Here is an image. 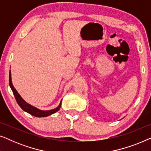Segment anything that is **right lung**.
Listing matches in <instances>:
<instances>
[{
  "label": "right lung",
  "instance_id": "obj_1",
  "mask_svg": "<svg viewBox=\"0 0 151 151\" xmlns=\"http://www.w3.org/2000/svg\"><path fill=\"white\" fill-rule=\"evenodd\" d=\"M9 86L11 87L12 91H13V93L14 95V97H15L16 102L18 104V105L20 106L22 110L24 111H26L27 113H29L33 116L38 117H47L49 115H52L55 112H57L58 111L60 110L61 107V104H62V100L60 101V103L58 106L56 107V108L51 109V110L49 111H43V110H40V109L36 108L35 106H33L32 105L28 104L27 102H25L23 99L21 98V96H20V94L18 93L17 91L16 90V88H14V86L12 84V77H11V71L9 72Z\"/></svg>",
  "mask_w": 151,
  "mask_h": 151
}]
</instances>
